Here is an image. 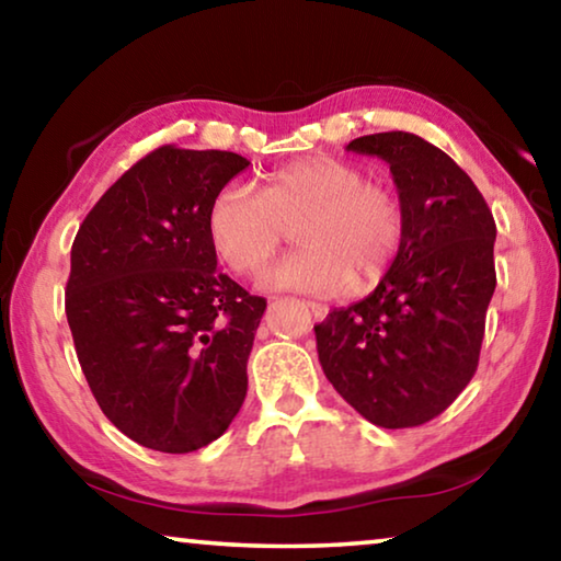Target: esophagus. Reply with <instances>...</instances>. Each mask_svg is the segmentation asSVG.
<instances>
[{
  "mask_svg": "<svg viewBox=\"0 0 561 561\" xmlns=\"http://www.w3.org/2000/svg\"><path fill=\"white\" fill-rule=\"evenodd\" d=\"M307 307H309V312H312L314 319H324L327 312H329L324 305H317V301H307Z\"/></svg>",
  "mask_w": 561,
  "mask_h": 561,
  "instance_id": "obj_1",
  "label": "esophagus"
}]
</instances>
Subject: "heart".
<instances>
[{
    "label": "heart",
    "instance_id": "b5f03b06",
    "mask_svg": "<svg viewBox=\"0 0 561 561\" xmlns=\"http://www.w3.org/2000/svg\"><path fill=\"white\" fill-rule=\"evenodd\" d=\"M297 229L299 252L274 262L260 284L274 291L332 297L369 289L392 270L404 242V204L340 157H309L266 176L262 190L227 184L207 209L209 244L237 274H254Z\"/></svg>",
    "mask_w": 561,
    "mask_h": 561
}]
</instances>
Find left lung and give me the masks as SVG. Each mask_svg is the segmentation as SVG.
Returning <instances> with one entry per match:
<instances>
[{
    "label": "left lung",
    "instance_id": "left-lung-1",
    "mask_svg": "<svg viewBox=\"0 0 561 561\" xmlns=\"http://www.w3.org/2000/svg\"><path fill=\"white\" fill-rule=\"evenodd\" d=\"M350 152L385 159L404 204V242L369 297L314 327L327 379L371 424L420 426L474 377L496 287V225L482 192L439 147L379 131Z\"/></svg>",
    "mask_w": 561,
    "mask_h": 561
}]
</instances>
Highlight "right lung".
Returning a JSON list of instances; mask_svg holds the SVG:
<instances>
[{"instance_id": "1", "label": "right lung", "mask_w": 561, "mask_h": 561, "mask_svg": "<svg viewBox=\"0 0 561 561\" xmlns=\"http://www.w3.org/2000/svg\"><path fill=\"white\" fill-rule=\"evenodd\" d=\"M249 162L164 145L127 169L72 244L67 322L96 404L147 449L186 455L227 432L266 299L217 270L215 194Z\"/></svg>"}]
</instances>
